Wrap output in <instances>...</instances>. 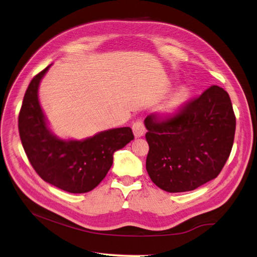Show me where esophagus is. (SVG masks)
<instances>
[{"label": "esophagus", "mask_w": 257, "mask_h": 257, "mask_svg": "<svg viewBox=\"0 0 257 257\" xmlns=\"http://www.w3.org/2000/svg\"><path fill=\"white\" fill-rule=\"evenodd\" d=\"M133 132L137 138L143 137L146 133V127H145L143 120H140V119L136 120V121L133 123Z\"/></svg>", "instance_id": "34e87169"}]
</instances>
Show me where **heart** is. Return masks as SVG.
Wrapping results in <instances>:
<instances>
[{
    "label": "heart",
    "instance_id": "obj_1",
    "mask_svg": "<svg viewBox=\"0 0 257 257\" xmlns=\"http://www.w3.org/2000/svg\"><path fill=\"white\" fill-rule=\"evenodd\" d=\"M185 98H187V91L185 90H180V91H178L176 95L173 96V98L171 99V101L168 103V106H167V108H166V110L167 111H173L174 109H177L180 105H181V103L185 100Z\"/></svg>",
    "mask_w": 257,
    "mask_h": 257
}]
</instances>
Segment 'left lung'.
Segmentation results:
<instances>
[{
    "label": "left lung",
    "mask_w": 257,
    "mask_h": 257,
    "mask_svg": "<svg viewBox=\"0 0 257 257\" xmlns=\"http://www.w3.org/2000/svg\"><path fill=\"white\" fill-rule=\"evenodd\" d=\"M146 168L167 192H185L215 179L230 157L236 118L227 92L212 85L179 110L145 119Z\"/></svg>",
    "instance_id": "obj_1"
}]
</instances>
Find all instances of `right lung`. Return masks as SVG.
<instances>
[{"label":"right lung","mask_w":257,"mask_h":257,"mask_svg":"<svg viewBox=\"0 0 257 257\" xmlns=\"http://www.w3.org/2000/svg\"><path fill=\"white\" fill-rule=\"evenodd\" d=\"M51 66V65H50ZM47 66L27 87L19 114V133L32 167L44 181L69 193L89 192L106 177L113 152L135 137L129 127L109 129L83 141H65L47 128L38 86Z\"/></svg>","instance_id":"add662e5"}]
</instances>
